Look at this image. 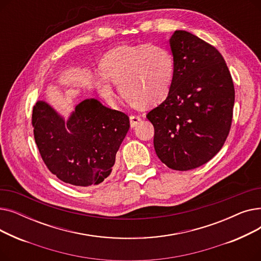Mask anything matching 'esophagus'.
Wrapping results in <instances>:
<instances>
[{"label": "esophagus", "instance_id": "obj_1", "mask_svg": "<svg viewBox=\"0 0 261 261\" xmlns=\"http://www.w3.org/2000/svg\"><path fill=\"white\" fill-rule=\"evenodd\" d=\"M142 120V118H141V116L140 115H131L130 116V125H131V127H135V126H138V123H140V121Z\"/></svg>", "mask_w": 261, "mask_h": 261}]
</instances>
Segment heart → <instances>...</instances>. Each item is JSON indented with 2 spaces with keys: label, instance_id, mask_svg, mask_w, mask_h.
<instances>
[{
  "label": "heart",
  "instance_id": "1",
  "mask_svg": "<svg viewBox=\"0 0 261 261\" xmlns=\"http://www.w3.org/2000/svg\"><path fill=\"white\" fill-rule=\"evenodd\" d=\"M103 74H96L99 93L113 99L112 81L127 101L136 106H153L169 94L174 63L171 53L151 44L121 45L109 50L101 59Z\"/></svg>",
  "mask_w": 261,
  "mask_h": 261
}]
</instances>
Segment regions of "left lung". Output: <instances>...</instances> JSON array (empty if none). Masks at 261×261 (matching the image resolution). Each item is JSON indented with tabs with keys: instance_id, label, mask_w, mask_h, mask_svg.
<instances>
[{
	"instance_id": "left-lung-1",
	"label": "left lung",
	"mask_w": 261,
	"mask_h": 261,
	"mask_svg": "<svg viewBox=\"0 0 261 261\" xmlns=\"http://www.w3.org/2000/svg\"><path fill=\"white\" fill-rule=\"evenodd\" d=\"M174 72L167 98L147 118L156 155L171 169H195L222 148L231 125L235 89L213 45L185 31L169 39Z\"/></svg>"
}]
</instances>
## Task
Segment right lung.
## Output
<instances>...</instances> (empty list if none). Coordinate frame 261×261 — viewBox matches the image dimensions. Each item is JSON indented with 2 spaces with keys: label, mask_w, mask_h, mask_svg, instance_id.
Returning a JSON list of instances; mask_svg holds the SVG:
<instances>
[{
  "label": "right lung",
  "mask_w": 261,
  "mask_h": 261,
  "mask_svg": "<svg viewBox=\"0 0 261 261\" xmlns=\"http://www.w3.org/2000/svg\"><path fill=\"white\" fill-rule=\"evenodd\" d=\"M34 136L48 170L64 183L98 185L112 171L116 152L130 128L128 115L89 98L67 120L49 103L33 109Z\"/></svg>",
  "instance_id": "right-lung-1"
}]
</instances>
